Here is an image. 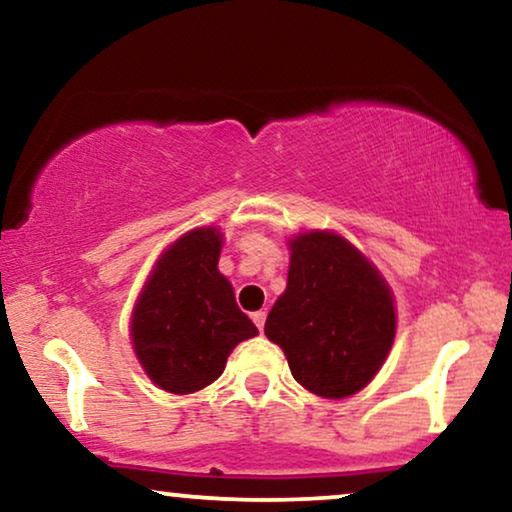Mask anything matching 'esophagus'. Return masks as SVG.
Returning <instances> with one entry per match:
<instances>
[{
	"label": "esophagus",
	"instance_id": "1",
	"mask_svg": "<svg viewBox=\"0 0 512 512\" xmlns=\"http://www.w3.org/2000/svg\"><path fill=\"white\" fill-rule=\"evenodd\" d=\"M252 321H255V326L260 328V331H264V321H267V312H262V309H260V312L252 314Z\"/></svg>",
	"mask_w": 512,
	"mask_h": 512
}]
</instances>
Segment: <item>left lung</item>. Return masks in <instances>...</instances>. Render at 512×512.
<instances>
[{"label": "left lung", "instance_id": "8db88e82", "mask_svg": "<svg viewBox=\"0 0 512 512\" xmlns=\"http://www.w3.org/2000/svg\"><path fill=\"white\" fill-rule=\"evenodd\" d=\"M288 286L264 323L304 390L342 399L371 383L390 354L397 309L375 264L335 231L288 241Z\"/></svg>", "mask_w": 512, "mask_h": 512}]
</instances>
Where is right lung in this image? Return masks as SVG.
<instances>
[{
  "label": "right lung",
  "instance_id": "right-lung-1",
  "mask_svg": "<svg viewBox=\"0 0 512 512\" xmlns=\"http://www.w3.org/2000/svg\"><path fill=\"white\" fill-rule=\"evenodd\" d=\"M222 243L217 226L186 231L155 260L134 302L129 338L160 390L191 394L212 385L238 342L257 335L217 269Z\"/></svg>",
  "mask_w": 512,
  "mask_h": 512
}]
</instances>
